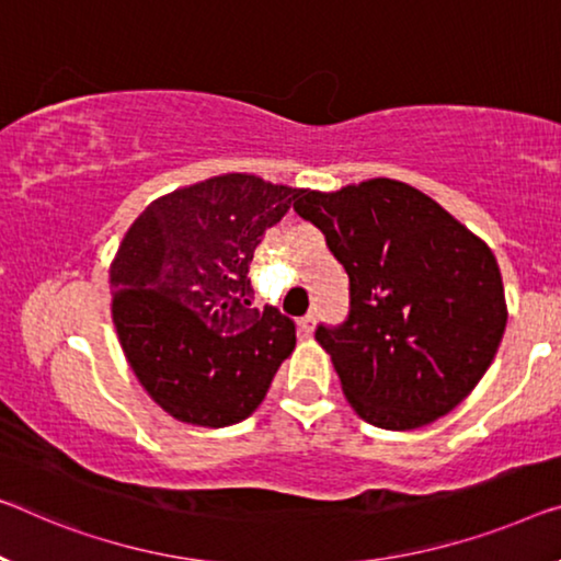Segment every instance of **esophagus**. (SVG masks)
I'll use <instances>...</instances> for the list:
<instances>
[{"label":"esophagus","instance_id":"34e87169","mask_svg":"<svg viewBox=\"0 0 561 561\" xmlns=\"http://www.w3.org/2000/svg\"><path fill=\"white\" fill-rule=\"evenodd\" d=\"M313 325H316V316H313V313H308V316H304V318H298V331L304 333V335H310V333H313Z\"/></svg>","mask_w":561,"mask_h":561}]
</instances>
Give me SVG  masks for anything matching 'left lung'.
I'll return each mask as SVG.
<instances>
[{
	"mask_svg": "<svg viewBox=\"0 0 561 561\" xmlns=\"http://www.w3.org/2000/svg\"><path fill=\"white\" fill-rule=\"evenodd\" d=\"M293 208L351 278L348 321L316 331L351 409L378 428L409 431L459 407L494 360L510 316L491 248L391 178L300 191Z\"/></svg>",
	"mask_w": 561,
	"mask_h": 561,
	"instance_id": "obj_1",
	"label": "left lung"
}]
</instances>
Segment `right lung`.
I'll use <instances>...</instances> for the list:
<instances>
[{
    "instance_id": "add662e5",
    "label": "right lung",
    "mask_w": 561,
    "mask_h": 561,
    "mask_svg": "<svg viewBox=\"0 0 561 561\" xmlns=\"http://www.w3.org/2000/svg\"><path fill=\"white\" fill-rule=\"evenodd\" d=\"M298 187L226 172L152 201L110 263L112 321L137 381L183 424L251 416L296 348L278 308H251L253 253Z\"/></svg>"
}]
</instances>
